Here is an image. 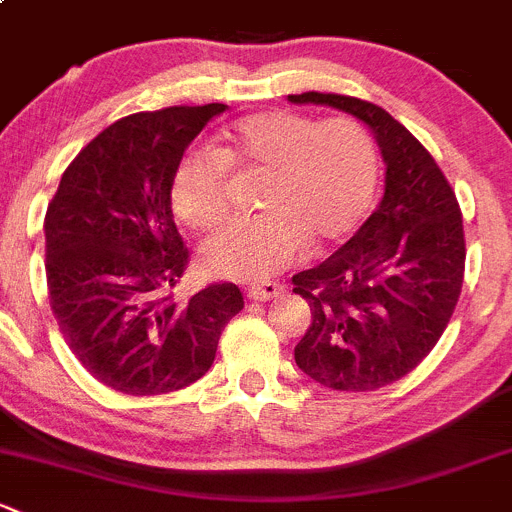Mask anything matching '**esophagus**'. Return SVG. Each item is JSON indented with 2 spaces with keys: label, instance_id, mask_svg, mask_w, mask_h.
<instances>
[{
  "label": "esophagus",
  "instance_id": "obj_1",
  "mask_svg": "<svg viewBox=\"0 0 512 512\" xmlns=\"http://www.w3.org/2000/svg\"><path fill=\"white\" fill-rule=\"evenodd\" d=\"M282 292H284V287L277 282H257V284H250V287L245 289L247 299H252V301H267Z\"/></svg>",
  "mask_w": 512,
  "mask_h": 512
}]
</instances>
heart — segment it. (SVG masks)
I'll return each mask as SVG.
<instances>
[{
    "mask_svg": "<svg viewBox=\"0 0 512 512\" xmlns=\"http://www.w3.org/2000/svg\"><path fill=\"white\" fill-rule=\"evenodd\" d=\"M228 166L265 174L257 218L228 225L203 245L206 272L225 279H265L311 247L336 245L375 203L380 157L373 134L353 117L265 110L225 127L213 152L176 161L171 208L193 230L228 218Z\"/></svg>",
    "mask_w": 512,
    "mask_h": 512,
    "instance_id": "1",
    "label": "heart"
}]
</instances>
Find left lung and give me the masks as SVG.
I'll return each instance as SVG.
<instances>
[{
  "label": "left lung",
  "mask_w": 512,
  "mask_h": 512,
  "mask_svg": "<svg viewBox=\"0 0 512 512\" xmlns=\"http://www.w3.org/2000/svg\"><path fill=\"white\" fill-rule=\"evenodd\" d=\"M289 100L351 112L383 149L378 211L326 262L292 277L311 306L294 348L299 368L331 390L373 392L412 373L454 314L466 265L459 201L424 144L383 107L314 90Z\"/></svg>",
  "instance_id": "1"
}]
</instances>
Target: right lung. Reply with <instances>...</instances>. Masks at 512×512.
<instances>
[{"instance_id": "obj_1", "label": "right lung", "mask_w": 512, "mask_h": 512, "mask_svg": "<svg viewBox=\"0 0 512 512\" xmlns=\"http://www.w3.org/2000/svg\"><path fill=\"white\" fill-rule=\"evenodd\" d=\"M223 110L211 102L122 117L80 149L48 203L53 316L80 365L125 395H166L203 378L245 304L233 282L174 299L188 247L171 218V174Z\"/></svg>"}]
</instances>
